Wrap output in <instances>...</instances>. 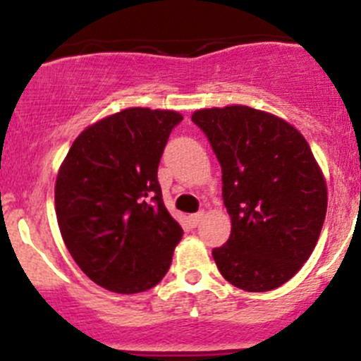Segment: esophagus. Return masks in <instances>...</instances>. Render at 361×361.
Listing matches in <instances>:
<instances>
[{
    "instance_id": "obj_1",
    "label": "esophagus",
    "mask_w": 361,
    "mask_h": 361,
    "mask_svg": "<svg viewBox=\"0 0 361 361\" xmlns=\"http://www.w3.org/2000/svg\"><path fill=\"white\" fill-rule=\"evenodd\" d=\"M202 216H204V212H199V213H194V215H188L187 220L192 227H195L199 222H201Z\"/></svg>"
}]
</instances>
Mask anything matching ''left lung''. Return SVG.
<instances>
[{
  "instance_id": "obj_1",
  "label": "left lung",
  "mask_w": 361,
  "mask_h": 361,
  "mask_svg": "<svg viewBox=\"0 0 361 361\" xmlns=\"http://www.w3.org/2000/svg\"><path fill=\"white\" fill-rule=\"evenodd\" d=\"M192 121L222 167L231 236L213 250L229 284L264 293L295 277L310 257L326 216L323 171L302 134L248 106L199 109Z\"/></svg>"
}]
</instances>
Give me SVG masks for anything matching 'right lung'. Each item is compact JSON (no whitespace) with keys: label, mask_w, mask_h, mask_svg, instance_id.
Here are the masks:
<instances>
[{"label":"right lung","mask_w":361,"mask_h":361,"mask_svg":"<svg viewBox=\"0 0 361 361\" xmlns=\"http://www.w3.org/2000/svg\"><path fill=\"white\" fill-rule=\"evenodd\" d=\"M181 120L176 111L128 107L84 128L59 166L63 241L100 288L148 291L169 269L183 229L164 206L157 171Z\"/></svg>","instance_id":"right-lung-1"}]
</instances>
